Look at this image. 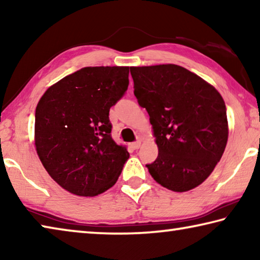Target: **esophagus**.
I'll return each mask as SVG.
<instances>
[{
    "label": "esophagus",
    "mask_w": 260,
    "mask_h": 260,
    "mask_svg": "<svg viewBox=\"0 0 260 260\" xmlns=\"http://www.w3.org/2000/svg\"><path fill=\"white\" fill-rule=\"evenodd\" d=\"M131 147L133 148L134 150H135V149H139L141 147V141H135V142H133V143L131 144Z\"/></svg>",
    "instance_id": "34e87169"
}]
</instances>
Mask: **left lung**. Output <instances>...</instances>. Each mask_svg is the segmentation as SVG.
<instances>
[{
    "mask_svg": "<svg viewBox=\"0 0 260 260\" xmlns=\"http://www.w3.org/2000/svg\"><path fill=\"white\" fill-rule=\"evenodd\" d=\"M134 95L150 117L158 157L149 173L183 192L212 173L228 140L226 105L213 86L175 64L131 68Z\"/></svg>",
    "mask_w": 260,
    "mask_h": 260,
    "instance_id": "8db88e82",
    "label": "left lung"
}]
</instances>
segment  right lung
I'll list each match as a JSON object with an SVG mask.
<instances>
[{"label": "right lung", "instance_id": "1", "mask_svg": "<svg viewBox=\"0 0 260 260\" xmlns=\"http://www.w3.org/2000/svg\"><path fill=\"white\" fill-rule=\"evenodd\" d=\"M128 67H88L47 89L35 110V147L50 177L78 196L117 182L129 157L111 138L109 111L128 87Z\"/></svg>", "mask_w": 260, "mask_h": 260}]
</instances>
